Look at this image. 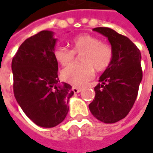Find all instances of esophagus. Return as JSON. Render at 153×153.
Returning a JSON list of instances; mask_svg holds the SVG:
<instances>
[{
	"label": "esophagus",
	"mask_w": 153,
	"mask_h": 153,
	"mask_svg": "<svg viewBox=\"0 0 153 153\" xmlns=\"http://www.w3.org/2000/svg\"><path fill=\"white\" fill-rule=\"evenodd\" d=\"M72 91H73L75 94H77V93H79V92L82 91V88H77V87H73V88H72Z\"/></svg>",
	"instance_id": "obj_1"
}]
</instances>
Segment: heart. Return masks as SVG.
I'll use <instances>...</instances> for the list:
<instances>
[{
  "instance_id": "obj_1",
  "label": "heart",
  "mask_w": 153,
  "mask_h": 153,
  "mask_svg": "<svg viewBox=\"0 0 153 153\" xmlns=\"http://www.w3.org/2000/svg\"><path fill=\"white\" fill-rule=\"evenodd\" d=\"M71 49L58 47L54 58L59 64L65 66L75 59V53L81 54V65L72 64L62 71V79L74 86L81 87L94 77V70L104 71L111 65L113 49L111 45L92 35H80L71 41Z\"/></svg>"
}]
</instances>
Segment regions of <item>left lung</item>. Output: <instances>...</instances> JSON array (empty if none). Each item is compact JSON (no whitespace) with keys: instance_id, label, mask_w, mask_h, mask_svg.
Returning <instances> with one entry per match:
<instances>
[{"instance_id":"obj_1","label":"left lung","mask_w":153,"mask_h":153,"mask_svg":"<svg viewBox=\"0 0 153 153\" xmlns=\"http://www.w3.org/2000/svg\"><path fill=\"white\" fill-rule=\"evenodd\" d=\"M93 30L108 38L113 49L111 65L100 76L95 88V97L88 107L98 120L114 123L124 118L138 94L142 80L141 54L139 48L125 36L107 27Z\"/></svg>"}]
</instances>
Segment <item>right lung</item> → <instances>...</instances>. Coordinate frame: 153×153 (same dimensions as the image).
<instances>
[{
    "mask_svg": "<svg viewBox=\"0 0 153 153\" xmlns=\"http://www.w3.org/2000/svg\"><path fill=\"white\" fill-rule=\"evenodd\" d=\"M53 32L42 30L26 39L12 60L13 93L23 111L36 125L53 128L69 111L71 86L59 83Z\"/></svg>",
    "mask_w": 153,
    "mask_h": 153,
    "instance_id": "obj_1",
    "label": "right lung"
}]
</instances>
